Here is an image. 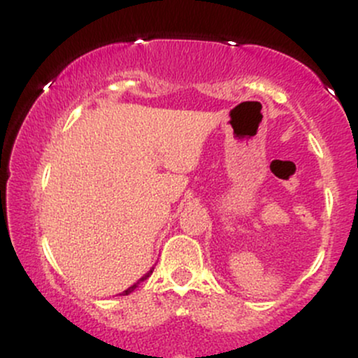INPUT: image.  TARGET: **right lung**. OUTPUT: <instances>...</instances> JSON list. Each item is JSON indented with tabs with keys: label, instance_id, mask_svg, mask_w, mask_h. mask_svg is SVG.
Masks as SVG:
<instances>
[{
	"label": "right lung",
	"instance_id": "obj_1",
	"mask_svg": "<svg viewBox=\"0 0 358 358\" xmlns=\"http://www.w3.org/2000/svg\"><path fill=\"white\" fill-rule=\"evenodd\" d=\"M152 273H153V268H152V270H150L148 273H145V275H143V276H141V278H140V280H138V282H136V283H134V285H131V287H129V288H126V290H124V292H122V294H119V295H129V294H131V292L134 290V288H136L138 285H140V283H141V282H143V280H147V278H148V276H150V275H152Z\"/></svg>",
	"mask_w": 358,
	"mask_h": 358
}]
</instances>
